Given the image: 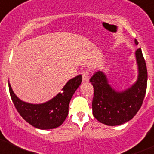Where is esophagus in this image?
Here are the masks:
<instances>
[{"mask_svg": "<svg viewBox=\"0 0 154 154\" xmlns=\"http://www.w3.org/2000/svg\"><path fill=\"white\" fill-rule=\"evenodd\" d=\"M82 79H83V83H86L89 80V71L86 70L82 74Z\"/></svg>", "mask_w": 154, "mask_h": 154, "instance_id": "esophagus-1", "label": "esophagus"}]
</instances>
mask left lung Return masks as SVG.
<instances>
[{
	"label": "left lung",
	"mask_w": 154,
	"mask_h": 154,
	"mask_svg": "<svg viewBox=\"0 0 154 154\" xmlns=\"http://www.w3.org/2000/svg\"><path fill=\"white\" fill-rule=\"evenodd\" d=\"M138 45V42L135 40ZM138 75L131 87L117 91L108 83L107 76L98 71L90 78L94 88L92 113L97 120L107 126H119L134 117L142 105L147 83L145 60L141 49L135 51Z\"/></svg>",
	"instance_id": "left-lung-1"
}]
</instances>
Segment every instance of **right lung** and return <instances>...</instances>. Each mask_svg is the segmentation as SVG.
Returning <instances> with one entry per match:
<instances>
[{"label":"right lung","instance_id":"obj_1","mask_svg":"<svg viewBox=\"0 0 154 154\" xmlns=\"http://www.w3.org/2000/svg\"><path fill=\"white\" fill-rule=\"evenodd\" d=\"M82 76L78 75L68 80L62 88V92L43 104H30L19 99L12 89L9 90L12 101L22 118L34 127L40 129H51L60 126L68 114L69 103L73 95L80 86Z\"/></svg>","mask_w":154,"mask_h":154}]
</instances>
